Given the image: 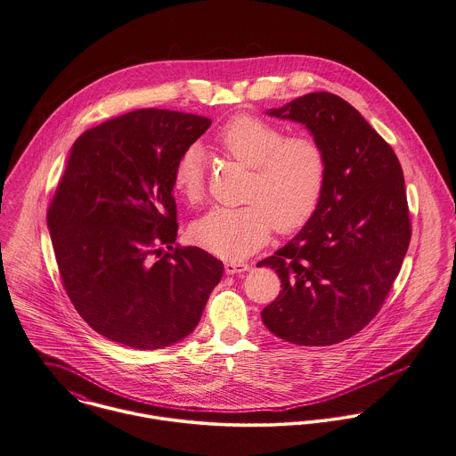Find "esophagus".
<instances>
[{
  "label": "esophagus",
  "instance_id": "34e87169",
  "mask_svg": "<svg viewBox=\"0 0 456 456\" xmlns=\"http://www.w3.org/2000/svg\"><path fill=\"white\" fill-rule=\"evenodd\" d=\"M248 270H250V266H248V263H233V261H230V263L224 265V272H226L228 275L244 273V272H248Z\"/></svg>",
  "mask_w": 456,
  "mask_h": 456
}]
</instances>
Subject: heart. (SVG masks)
Segmentation results:
<instances>
[{
	"label": "heart",
	"instance_id": "heart-1",
	"mask_svg": "<svg viewBox=\"0 0 456 456\" xmlns=\"http://www.w3.org/2000/svg\"><path fill=\"white\" fill-rule=\"evenodd\" d=\"M217 144L226 157L252 170L246 208H216L200 217L191 237L217 257L240 261L270 239L272 226L279 233L303 228L319 206L326 159L310 137H288L266 120L242 115L221 130ZM204 153L190 146L175 162L174 190L188 202L204 193Z\"/></svg>",
	"mask_w": 456,
	"mask_h": 456
}]
</instances>
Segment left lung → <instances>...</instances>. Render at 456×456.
<instances>
[{"mask_svg":"<svg viewBox=\"0 0 456 456\" xmlns=\"http://www.w3.org/2000/svg\"><path fill=\"white\" fill-rule=\"evenodd\" d=\"M266 113L305 125L324 153L326 179L312 219L257 263L282 282L261 319L294 345H334L373 321L399 275L411 239L403 168L373 126L334 94L312 92Z\"/></svg>","mask_w":456,"mask_h":456,"instance_id":"1","label":"left lung"}]
</instances>
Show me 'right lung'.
Here are the masks:
<instances>
[{
  "mask_svg": "<svg viewBox=\"0 0 456 456\" xmlns=\"http://www.w3.org/2000/svg\"><path fill=\"white\" fill-rule=\"evenodd\" d=\"M208 125L137 110L83 132L69 151L46 223L69 299L111 341L155 350L184 339L223 277L204 248H172V172Z\"/></svg>",
  "mask_w": 456,
  "mask_h": 456,
  "instance_id": "add662e5",
  "label": "right lung"
}]
</instances>
